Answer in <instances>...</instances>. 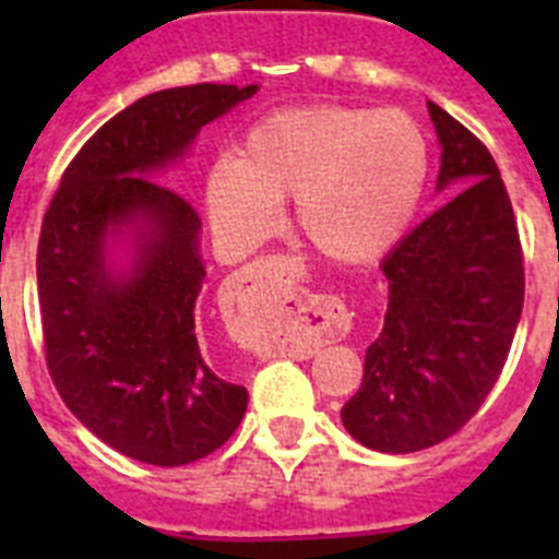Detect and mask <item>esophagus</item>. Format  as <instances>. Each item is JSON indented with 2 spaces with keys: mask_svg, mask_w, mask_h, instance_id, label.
<instances>
[{
  "mask_svg": "<svg viewBox=\"0 0 559 559\" xmlns=\"http://www.w3.org/2000/svg\"><path fill=\"white\" fill-rule=\"evenodd\" d=\"M305 265L294 254H271L246 265L229 290V330L257 347L283 341L294 353L313 355L341 333L338 305L302 290Z\"/></svg>",
  "mask_w": 559,
  "mask_h": 559,
  "instance_id": "esophagus-1",
  "label": "esophagus"
}]
</instances>
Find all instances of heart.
Wrapping results in <instances>:
<instances>
[{
    "mask_svg": "<svg viewBox=\"0 0 559 559\" xmlns=\"http://www.w3.org/2000/svg\"><path fill=\"white\" fill-rule=\"evenodd\" d=\"M431 145L403 108L344 103L280 108L246 131L235 159L206 173V210L235 243L274 226L294 195L296 229L335 263H369L392 249L426 195Z\"/></svg>",
    "mask_w": 559,
    "mask_h": 559,
    "instance_id": "1",
    "label": "heart"
}]
</instances>
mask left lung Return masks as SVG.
Returning a JSON list of instances; mask_svg holds the SVG:
<instances>
[{"mask_svg":"<svg viewBox=\"0 0 559 559\" xmlns=\"http://www.w3.org/2000/svg\"><path fill=\"white\" fill-rule=\"evenodd\" d=\"M439 187H462L383 260L389 305L341 408L360 445L414 453L462 431L496 386L523 310V249L496 159L437 103Z\"/></svg>","mask_w":559,"mask_h":559,"instance_id":"obj_1","label":"left lung"}]
</instances>
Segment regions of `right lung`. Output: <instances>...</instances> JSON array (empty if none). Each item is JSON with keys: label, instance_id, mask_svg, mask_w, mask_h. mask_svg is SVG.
<instances>
[{"label": "right lung", "instance_id": "right-lung-1", "mask_svg": "<svg viewBox=\"0 0 559 559\" xmlns=\"http://www.w3.org/2000/svg\"><path fill=\"white\" fill-rule=\"evenodd\" d=\"M254 92L195 83L140 97L88 136L44 212L36 274L49 378L88 431L136 462H199L249 406V392L221 378L195 338L206 276L199 212L151 176ZM133 219L146 224L141 260L114 281L102 240Z\"/></svg>", "mask_w": 559, "mask_h": 559}]
</instances>
